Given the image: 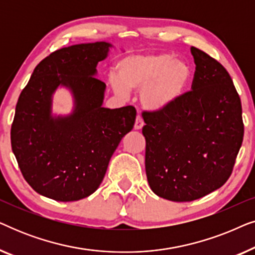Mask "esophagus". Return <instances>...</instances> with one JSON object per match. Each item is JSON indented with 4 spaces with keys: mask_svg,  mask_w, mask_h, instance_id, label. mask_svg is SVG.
Segmentation results:
<instances>
[{
    "mask_svg": "<svg viewBox=\"0 0 255 255\" xmlns=\"http://www.w3.org/2000/svg\"><path fill=\"white\" fill-rule=\"evenodd\" d=\"M142 127H144V121H142L140 116H137V120H135L134 123V128L135 130H141Z\"/></svg>",
    "mask_w": 255,
    "mask_h": 255,
    "instance_id": "34e87169",
    "label": "esophagus"
}]
</instances>
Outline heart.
Here are the masks:
<instances>
[{
    "label": "heart",
    "mask_w": 255,
    "mask_h": 255,
    "mask_svg": "<svg viewBox=\"0 0 255 255\" xmlns=\"http://www.w3.org/2000/svg\"><path fill=\"white\" fill-rule=\"evenodd\" d=\"M111 76L113 89L120 95L140 90V103L146 110L161 113L172 108L183 95L193 76L191 66L167 52L139 53L123 57Z\"/></svg>",
    "instance_id": "b5f03b06"
}]
</instances>
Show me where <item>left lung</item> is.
<instances>
[{
  "label": "left lung",
  "instance_id": "8db88e82",
  "mask_svg": "<svg viewBox=\"0 0 255 255\" xmlns=\"http://www.w3.org/2000/svg\"><path fill=\"white\" fill-rule=\"evenodd\" d=\"M191 92L168 110L142 113L146 176L153 193L190 202L231 175L244 138L240 97L228 71L196 47Z\"/></svg>",
  "mask_w": 255,
  "mask_h": 255
}]
</instances>
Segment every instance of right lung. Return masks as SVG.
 Returning a JSON list of instances; mask_svg holds the SVG:
<instances>
[{
    "label": "right lung",
    "instance_id": "add662e5",
    "mask_svg": "<svg viewBox=\"0 0 255 255\" xmlns=\"http://www.w3.org/2000/svg\"><path fill=\"white\" fill-rule=\"evenodd\" d=\"M114 45H72L41 60L20 93L11 127V147L26 182L45 197L79 201L95 193L114 152L133 128L137 111L103 107L106 83L97 64ZM67 89L69 114L53 113V95Z\"/></svg>",
    "mask_w": 255,
    "mask_h": 255
}]
</instances>
